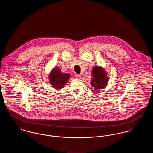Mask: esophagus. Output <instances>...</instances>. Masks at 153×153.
<instances>
[{
  "instance_id": "1",
  "label": "esophagus",
  "mask_w": 153,
  "mask_h": 153,
  "mask_svg": "<svg viewBox=\"0 0 153 153\" xmlns=\"http://www.w3.org/2000/svg\"><path fill=\"white\" fill-rule=\"evenodd\" d=\"M75 76H76V78H77V79H80V78H81V75H80V74H76L75 75Z\"/></svg>"
}]
</instances>
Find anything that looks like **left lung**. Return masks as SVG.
I'll use <instances>...</instances> for the list:
<instances>
[{"instance_id":"left-lung-1","label":"left lung","mask_w":153,"mask_h":153,"mask_svg":"<svg viewBox=\"0 0 153 153\" xmlns=\"http://www.w3.org/2000/svg\"><path fill=\"white\" fill-rule=\"evenodd\" d=\"M92 74L94 78L91 82V85L94 87L96 91L99 92L100 90L105 87L108 84L109 79L107 74L104 69L100 66L95 67L92 71Z\"/></svg>"}]
</instances>
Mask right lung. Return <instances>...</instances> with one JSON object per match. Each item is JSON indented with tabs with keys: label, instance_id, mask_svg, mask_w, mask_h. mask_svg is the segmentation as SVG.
<instances>
[{
	"label": "right lung",
	"instance_id": "right-lung-1",
	"mask_svg": "<svg viewBox=\"0 0 153 153\" xmlns=\"http://www.w3.org/2000/svg\"><path fill=\"white\" fill-rule=\"evenodd\" d=\"M70 78V74L69 73H62L60 69L53 68L51 72L49 74V79L51 84L52 87L60 89L62 88L66 83L68 81Z\"/></svg>",
	"mask_w": 153,
	"mask_h": 153
}]
</instances>
